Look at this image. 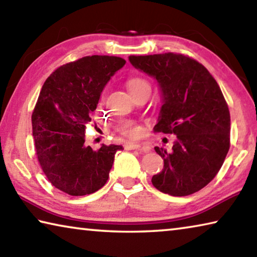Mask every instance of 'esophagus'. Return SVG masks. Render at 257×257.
I'll list each match as a JSON object with an SVG mask.
<instances>
[{"instance_id":"esophagus-1","label":"esophagus","mask_w":257,"mask_h":257,"mask_svg":"<svg viewBox=\"0 0 257 257\" xmlns=\"http://www.w3.org/2000/svg\"><path fill=\"white\" fill-rule=\"evenodd\" d=\"M124 147H125V150H142L143 152H150L151 151L150 146L138 144V143H127V144L124 145Z\"/></svg>"}]
</instances>
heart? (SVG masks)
Segmentation results:
<instances>
[{"mask_svg": "<svg viewBox=\"0 0 257 257\" xmlns=\"http://www.w3.org/2000/svg\"><path fill=\"white\" fill-rule=\"evenodd\" d=\"M127 88L130 92V94H136L139 92H143V90H151V85L150 82L142 77H133L128 79L127 81ZM119 130L121 134H123L124 136L128 137H138L141 135V127L137 125L133 121L125 120L120 122L119 124Z\"/></svg>", "mask_w": 257, "mask_h": 257, "instance_id": "b5f03b06", "label": "heart"}]
</instances>
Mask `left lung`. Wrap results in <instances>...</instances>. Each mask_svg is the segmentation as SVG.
<instances>
[{"mask_svg":"<svg viewBox=\"0 0 257 257\" xmlns=\"http://www.w3.org/2000/svg\"><path fill=\"white\" fill-rule=\"evenodd\" d=\"M129 61L158 82L162 106L154 130L177 136L171 152L154 149L164 165L152 184L171 196L196 193L216 176L230 147V113L219 85L205 67L182 54L132 55Z\"/></svg>","mask_w":257,"mask_h":257,"instance_id":"1","label":"left lung"}]
</instances>
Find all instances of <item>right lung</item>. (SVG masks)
Returning <instances> with one entry per match:
<instances>
[{
  "label": "right lung",
  "mask_w": 257,
  "mask_h": 257,
  "mask_svg": "<svg viewBox=\"0 0 257 257\" xmlns=\"http://www.w3.org/2000/svg\"><path fill=\"white\" fill-rule=\"evenodd\" d=\"M125 64L118 56L92 55L60 67L47 78L32 115L36 155L47 179L71 196L93 194L106 184L121 145L94 150L85 144L104 87Z\"/></svg>",
  "instance_id": "obj_1"
}]
</instances>
